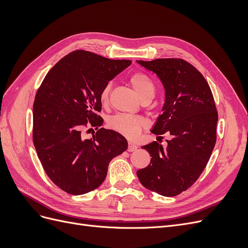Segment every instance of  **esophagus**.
<instances>
[{
    "mask_svg": "<svg viewBox=\"0 0 248 248\" xmlns=\"http://www.w3.org/2000/svg\"><path fill=\"white\" fill-rule=\"evenodd\" d=\"M138 149V147L136 146V145H134V144H132V142H128V149H127V150H128V152H133V151H136V150Z\"/></svg>",
    "mask_w": 248,
    "mask_h": 248,
    "instance_id": "34e87169",
    "label": "esophagus"
}]
</instances>
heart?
I'll return each mask as SVG.
<instances>
[{
  "label": "heart",
  "instance_id": "obj_1",
  "mask_svg": "<svg viewBox=\"0 0 248 248\" xmlns=\"http://www.w3.org/2000/svg\"><path fill=\"white\" fill-rule=\"evenodd\" d=\"M130 84L140 100L152 98L155 93V85L153 80L145 73L137 72L130 77ZM111 90V82L103 87L100 93L102 102H107ZM147 125L146 120L141 117H133L129 115H116L108 120L109 128L128 138H136L141 129Z\"/></svg>",
  "mask_w": 248,
  "mask_h": 248
}]
</instances>
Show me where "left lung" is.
<instances>
[{
    "mask_svg": "<svg viewBox=\"0 0 248 248\" xmlns=\"http://www.w3.org/2000/svg\"><path fill=\"white\" fill-rule=\"evenodd\" d=\"M137 62L158 77L166 95L152 133L172 137L166 148L157 141L142 146L152 158L137 175L149 190L175 197L197 181L212 154L218 120L213 95L201 72L182 59Z\"/></svg>",
    "mask_w": 248,
    "mask_h": 248,
    "instance_id": "left-lung-1",
    "label": "left lung"
}]
</instances>
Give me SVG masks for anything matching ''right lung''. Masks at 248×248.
Returning a JSON list of instances; mask_svg holds the SVG:
<instances>
[{"mask_svg":"<svg viewBox=\"0 0 248 248\" xmlns=\"http://www.w3.org/2000/svg\"><path fill=\"white\" fill-rule=\"evenodd\" d=\"M130 65L129 60L76 50L44 78L33 106V141L46 175L62 190L78 196L96 189L110 160L128 147L126 139L111 129L100 128L91 139L82 131L102 125L97 115L102 89Z\"/></svg>","mask_w":248,"mask_h":248,"instance_id":"obj_1","label":"right lung"}]
</instances>
